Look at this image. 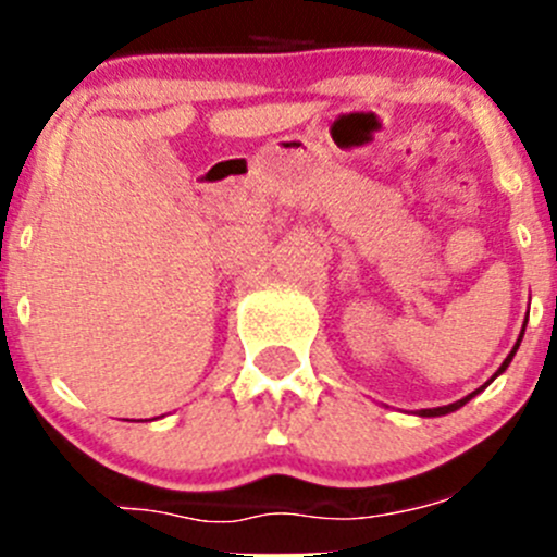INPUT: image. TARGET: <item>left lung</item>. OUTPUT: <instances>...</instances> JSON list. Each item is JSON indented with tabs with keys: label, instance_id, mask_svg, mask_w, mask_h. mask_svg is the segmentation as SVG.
Masks as SVG:
<instances>
[{
	"label": "left lung",
	"instance_id": "8db88e82",
	"mask_svg": "<svg viewBox=\"0 0 557 557\" xmlns=\"http://www.w3.org/2000/svg\"><path fill=\"white\" fill-rule=\"evenodd\" d=\"M525 323H528V314H525ZM525 323H522V331H520L518 342H515V347H512V350H509V356H507V358H504V363H502V367H498V372H496V374H493V377H491V380H487V383H485V385H491V383H493V380H496V377H498V374H504V372H507V367H509V363H512L515 352H518V347H520V342H522V334H525ZM485 385H482V387H485ZM482 387H476V391H474V393H469V396H463V398H460V401H455V404H447V407H434V409H420V412H414V414H418V418H442V414H450V412H455V409H460V407H463V404H466V401H471V398H474V396H476V393H480V391H482Z\"/></svg>",
	"mask_w": 557,
	"mask_h": 557
}]
</instances>
